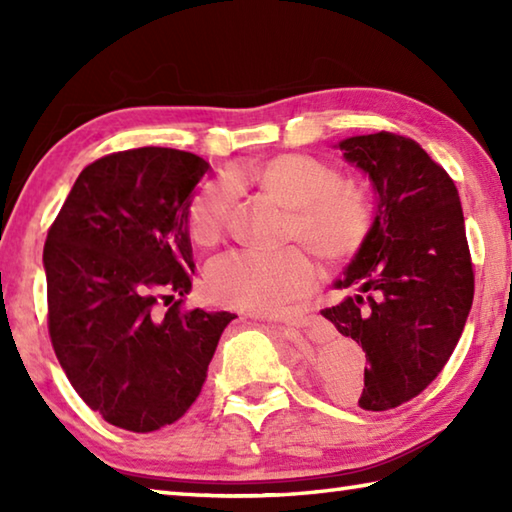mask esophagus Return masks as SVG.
<instances>
[{
	"mask_svg": "<svg viewBox=\"0 0 512 512\" xmlns=\"http://www.w3.org/2000/svg\"><path fill=\"white\" fill-rule=\"evenodd\" d=\"M277 325H282V327H302V325H307V318H284V320H277Z\"/></svg>",
	"mask_w": 512,
	"mask_h": 512,
	"instance_id": "esophagus-1",
	"label": "esophagus"
}]
</instances>
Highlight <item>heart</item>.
Returning <instances> with one entry per match:
<instances>
[{"label": "heart", "mask_w": 512, "mask_h": 512, "mask_svg": "<svg viewBox=\"0 0 512 512\" xmlns=\"http://www.w3.org/2000/svg\"><path fill=\"white\" fill-rule=\"evenodd\" d=\"M237 183L257 187L287 210L284 239H298L323 264H343L359 253L375 223V205L366 189L343 183L339 167L314 155L282 153L250 169L235 171ZM235 205L228 180H210L187 207V230L196 246H214L223 237ZM207 287L223 305L253 314H271L305 298L314 287V268L300 248L275 253L216 257Z\"/></svg>", "instance_id": "1"}]
</instances>
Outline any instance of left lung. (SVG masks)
<instances>
[{
    "label": "left lung",
    "instance_id": "8db88e82",
    "mask_svg": "<svg viewBox=\"0 0 512 512\" xmlns=\"http://www.w3.org/2000/svg\"><path fill=\"white\" fill-rule=\"evenodd\" d=\"M339 146L370 176L377 216L334 284L350 296L320 314L366 352L361 409L388 411L418 397L461 339L474 298L470 246L454 180L418 142L381 131Z\"/></svg>",
    "mask_w": 512,
    "mask_h": 512
}]
</instances>
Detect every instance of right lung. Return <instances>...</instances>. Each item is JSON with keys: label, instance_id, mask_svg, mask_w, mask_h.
Segmentation results:
<instances>
[{"label": "right lung", "instance_id": "obj_1", "mask_svg": "<svg viewBox=\"0 0 512 512\" xmlns=\"http://www.w3.org/2000/svg\"><path fill=\"white\" fill-rule=\"evenodd\" d=\"M210 164L142 146L81 171L45 241L47 325L69 384L103 420L149 433L201 395L230 311L185 309L192 192Z\"/></svg>", "mask_w": 512, "mask_h": 512}]
</instances>
